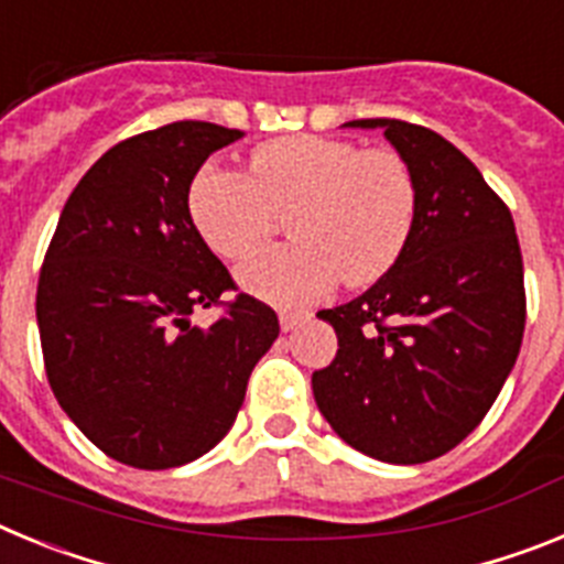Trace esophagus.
<instances>
[{
	"mask_svg": "<svg viewBox=\"0 0 564 564\" xmlns=\"http://www.w3.org/2000/svg\"><path fill=\"white\" fill-rule=\"evenodd\" d=\"M307 316H311V313L307 311H282L279 313V325H282V330H293V327H299L302 325V322H307Z\"/></svg>",
	"mask_w": 564,
	"mask_h": 564,
	"instance_id": "esophagus-1",
	"label": "esophagus"
}]
</instances>
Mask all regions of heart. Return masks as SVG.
Instances as JSON below:
<instances>
[{
    "label": "heart",
    "instance_id": "heart-1",
    "mask_svg": "<svg viewBox=\"0 0 564 564\" xmlns=\"http://www.w3.org/2000/svg\"><path fill=\"white\" fill-rule=\"evenodd\" d=\"M194 231L226 262H246L292 212L297 242L248 262L239 282L276 305H302L336 285H370L410 242L417 183L390 147L361 149L325 134H291L253 149L246 174L203 166L188 183Z\"/></svg>",
    "mask_w": 564,
    "mask_h": 564
}]
</instances>
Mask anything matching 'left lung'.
I'll return each instance as SVG.
<instances>
[{
    "label": "left lung",
    "mask_w": 564,
    "mask_h": 564,
    "mask_svg": "<svg viewBox=\"0 0 564 564\" xmlns=\"http://www.w3.org/2000/svg\"><path fill=\"white\" fill-rule=\"evenodd\" d=\"M381 127L417 183L401 259L347 305L318 311L338 336L313 398L336 435L383 463H426L477 430L520 356L525 282L514 220L446 138L395 118Z\"/></svg>",
    "instance_id": "1"
}]
</instances>
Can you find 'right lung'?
I'll return each instance as SVG.
<instances>
[{"instance_id":"right-lung-1","label":"right lung","mask_w":564,"mask_h":564,"mask_svg":"<svg viewBox=\"0 0 564 564\" xmlns=\"http://www.w3.org/2000/svg\"><path fill=\"white\" fill-rule=\"evenodd\" d=\"M239 129L177 121L104 152L73 188L39 273L50 390L104 455L174 468L234 426L248 378L279 336L194 231L188 183ZM223 306L203 332L187 316Z\"/></svg>"}]
</instances>
